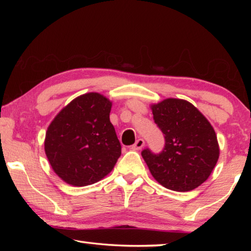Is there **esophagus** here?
I'll list each match as a JSON object with an SVG mask.
<instances>
[{"label":"esophagus","mask_w":251,"mask_h":251,"mask_svg":"<svg viewBox=\"0 0 251 251\" xmlns=\"http://www.w3.org/2000/svg\"><path fill=\"white\" fill-rule=\"evenodd\" d=\"M145 145V141H144L143 138H138L137 141H136V143L134 144L133 146H131V150H134V151H139L141 150V148Z\"/></svg>","instance_id":"34e87169"}]
</instances>
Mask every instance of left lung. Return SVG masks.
<instances>
[{
	"instance_id": "left-lung-1",
	"label": "left lung",
	"mask_w": 251,
	"mask_h": 251,
	"mask_svg": "<svg viewBox=\"0 0 251 251\" xmlns=\"http://www.w3.org/2000/svg\"><path fill=\"white\" fill-rule=\"evenodd\" d=\"M157 127L164 134L159 152L142 151L152 177L166 188L189 192L205 181L219 157L217 136L206 117L188 101L168 99L152 105Z\"/></svg>"
}]
</instances>
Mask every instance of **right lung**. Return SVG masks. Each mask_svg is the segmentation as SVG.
<instances>
[{"mask_svg":"<svg viewBox=\"0 0 251 251\" xmlns=\"http://www.w3.org/2000/svg\"><path fill=\"white\" fill-rule=\"evenodd\" d=\"M110 107L106 97L88 93L72 100L49 126L46 156L67 184L92 185L115 166L122 146L109 121Z\"/></svg>","mask_w":251,"mask_h":251,"instance_id":"add662e5","label":"right lung"}]
</instances>
